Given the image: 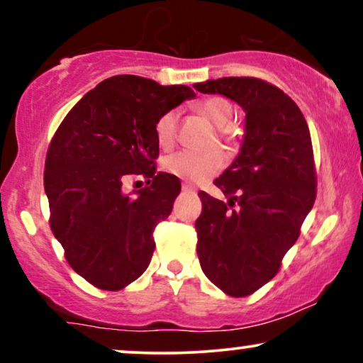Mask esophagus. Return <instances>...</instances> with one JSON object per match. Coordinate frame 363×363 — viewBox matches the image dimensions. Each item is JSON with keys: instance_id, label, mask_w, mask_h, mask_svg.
Listing matches in <instances>:
<instances>
[{"instance_id": "obj_1", "label": "esophagus", "mask_w": 363, "mask_h": 363, "mask_svg": "<svg viewBox=\"0 0 363 363\" xmlns=\"http://www.w3.org/2000/svg\"><path fill=\"white\" fill-rule=\"evenodd\" d=\"M182 191H184V193H194V187L189 184H182Z\"/></svg>"}]
</instances>
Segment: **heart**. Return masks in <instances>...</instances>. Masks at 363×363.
Here are the masks:
<instances>
[{"label": "heart", "mask_w": 363, "mask_h": 363, "mask_svg": "<svg viewBox=\"0 0 363 363\" xmlns=\"http://www.w3.org/2000/svg\"><path fill=\"white\" fill-rule=\"evenodd\" d=\"M198 111L205 118L213 123L218 129H230L235 121V111L232 104L225 99L211 97L203 101L198 106ZM177 114L176 111H169L162 114L155 123V136L160 147L169 148L176 140ZM162 167L170 176L186 182H203L213 177L223 167V155L220 152L196 153L181 150L165 157Z\"/></svg>", "instance_id": "1"}]
</instances>
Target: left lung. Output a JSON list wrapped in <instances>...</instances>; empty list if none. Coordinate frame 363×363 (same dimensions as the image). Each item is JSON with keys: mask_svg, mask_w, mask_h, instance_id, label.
<instances>
[{"mask_svg": "<svg viewBox=\"0 0 363 363\" xmlns=\"http://www.w3.org/2000/svg\"><path fill=\"white\" fill-rule=\"evenodd\" d=\"M194 89L225 95L245 111L239 155L215 181L230 199L198 193L196 251L208 280L230 297H247L278 273L314 206L309 126L285 91L259 78H218Z\"/></svg>", "mask_w": 363, "mask_h": 363, "instance_id": "left-lung-1", "label": "left lung"}]
</instances>
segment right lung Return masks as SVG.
Wrapping results in <instances>:
<instances>
[{"label":"right lung","mask_w":363,"mask_h":363,"mask_svg":"<svg viewBox=\"0 0 363 363\" xmlns=\"http://www.w3.org/2000/svg\"><path fill=\"white\" fill-rule=\"evenodd\" d=\"M194 95L118 74L83 95L54 133L44 170L49 223L69 266L97 289H124L148 268L153 230L181 193L177 177L155 169V123ZM133 173L150 184L136 196L122 193Z\"/></svg>","instance_id":"1"}]
</instances>
